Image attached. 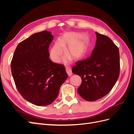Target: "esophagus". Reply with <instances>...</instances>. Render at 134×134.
<instances>
[{"label": "esophagus", "instance_id": "obj_1", "mask_svg": "<svg viewBox=\"0 0 134 134\" xmlns=\"http://www.w3.org/2000/svg\"><path fill=\"white\" fill-rule=\"evenodd\" d=\"M66 71L69 76H70L72 74V72L71 71V69L69 67H66Z\"/></svg>", "mask_w": 134, "mask_h": 134}]
</instances>
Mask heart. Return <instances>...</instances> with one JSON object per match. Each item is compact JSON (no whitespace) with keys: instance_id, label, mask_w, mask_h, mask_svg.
Returning a JSON list of instances; mask_svg holds the SVG:
<instances>
[{"instance_id":"obj_1","label":"heart","mask_w":134,"mask_h":134,"mask_svg":"<svg viewBox=\"0 0 134 134\" xmlns=\"http://www.w3.org/2000/svg\"><path fill=\"white\" fill-rule=\"evenodd\" d=\"M88 38L78 32H70L64 34L49 49L50 58L55 63L62 60L65 49L66 53L64 61L68 63L71 58L74 60L82 58L86 54L88 48Z\"/></svg>"}]
</instances>
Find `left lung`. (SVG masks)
<instances>
[{
  "instance_id": "1",
  "label": "left lung",
  "mask_w": 134,
  "mask_h": 134,
  "mask_svg": "<svg viewBox=\"0 0 134 134\" xmlns=\"http://www.w3.org/2000/svg\"><path fill=\"white\" fill-rule=\"evenodd\" d=\"M97 41L90 58L76 62L72 73L79 75L82 82L79 94L87 101L98 100L115 86L120 74L119 50L111 39L96 32Z\"/></svg>"
}]
</instances>
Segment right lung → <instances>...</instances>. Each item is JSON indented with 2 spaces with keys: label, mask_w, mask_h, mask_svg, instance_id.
<instances>
[{
  "label": "right lung",
  "mask_w": 134,
  "mask_h": 134,
  "mask_svg": "<svg viewBox=\"0 0 134 134\" xmlns=\"http://www.w3.org/2000/svg\"><path fill=\"white\" fill-rule=\"evenodd\" d=\"M54 36L43 31L20 42L11 62L15 86L28 102L47 106L57 98L61 86L68 78L62 64L52 62L48 47Z\"/></svg>",
  "instance_id": "obj_1"
}]
</instances>
